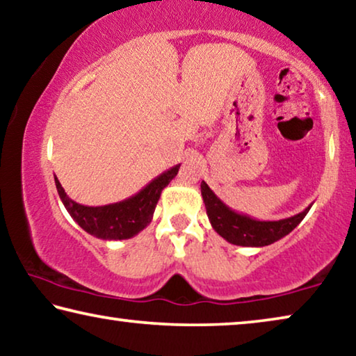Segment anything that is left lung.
Returning a JSON list of instances; mask_svg holds the SVG:
<instances>
[{
    "mask_svg": "<svg viewBox=\"0 0 356 356\" xmlns=\"http://www.w3.org/2000/svg\"><path fill=\"white\" fill-rule=\"evenodd\" d=\"M201 195L206 204L210 225L229 243L238 246H257L259 248V246L278 242L300 225L311 209V206L306 207L303 212L284 220L261 221L227 207L204 180L201 182Z\"/></svg>",
    "mask_w": 356,
    "mask_h": 356,
    "instance_id": "left-lung-1",
    "label": "left lung"
}]
</instances>
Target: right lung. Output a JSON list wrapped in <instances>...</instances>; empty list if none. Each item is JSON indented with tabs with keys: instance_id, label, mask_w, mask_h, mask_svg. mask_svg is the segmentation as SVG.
Masks as SVG:
<instances>
[{
	"instance_id": "1",
	"label": "right lung",
	"mask_w": 356,
	"mask_h": 356,
	"mask_svg": "<svg viewBox=\"0 0 356 356\" xmlns=\"http://www.w3.org/2000/svg\"><path fill=\"white\" fill-rule=\"evenodd\" d=\"M179 168L180 165H176L171 170L160 174L129 200L99 207L83 206V204L70 200L56 176L55 184L64 207L78 222V226L102 240H125L136 236L138 232L149 226L161 191L177 176Z\"/></svg>"
}]
</instances>
